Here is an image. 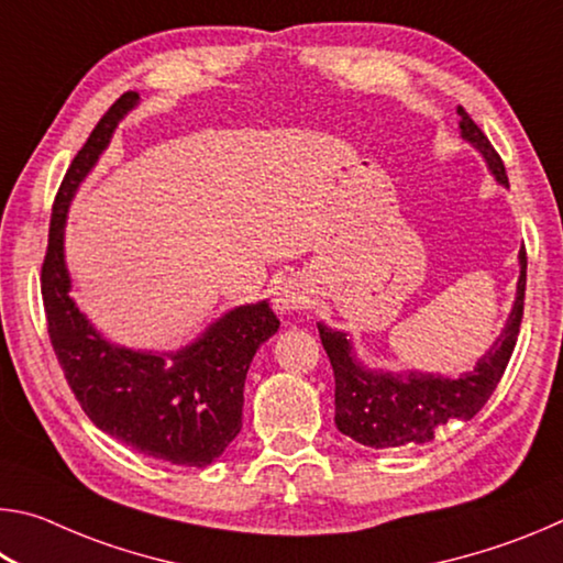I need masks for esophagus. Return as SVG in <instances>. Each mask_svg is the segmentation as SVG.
<instances>
[{
	"instance_id": "obj_1",
	"label": "esophagus",
	"mask_w": 563,
	"mask_h": 563,
	"mask_svg": "<svg viewBox=\"0 0 563 563\" xmlns=\"http://www.w3.org/2000/svg\"><path fill=\"white\" fill-rule=\"evenodd\" d=\"M305 302H308V298H305L302 288L295 280L283 283L280 288L275 290V298H273V305H275V310H278V312L302 310Z\"/></svg>"
}]
</instances>
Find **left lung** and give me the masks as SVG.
I'll return each mask as SVG.
<instances>
[{
    "label": "left lung",
    "mask_w": 563,
    "mask_h": 563,
    "mask_svg": "<svg viewBox=\"0 0 563 563\" xmlns=\"http://www.w3.org/2000/svg\"><path fill=\"white\" fill-rule=\"evenodd\" d=\"M462 121L464 139L482 151L489 168L501 184H509L501 156L494 151L484 131L462 107L456 109ZM521 275L517 288V302L507 320L501 338L479 360L474 373L460 379H446L422 373L409 375H383L369 373L360 365L350 352V342L342 332L318 325L322 347H325L332 373H335V424L342 434L352 440L389 450L402 444L432 442L434 434L446 424L472 419L487 405L499 379L507 369L514 345H517L521 318H523V292H527V251L519 253Z\"/></svg>",
    "instance_id": "1"
}]
</instances>
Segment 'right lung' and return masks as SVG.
I'll use <instances>...</instances> for the list:
<instances>
[{"label": "right lung", "mask_w": 563, "mask_h": 563, "mask_svg": "<svg viewBox=\"0 0 563 563\" xmlns=\"http://www.w3.org/2000/svg\"><path fill=\"white\" fill-rule=\"evenodd\" d=\"M136 99V91H126L111 103L54 198L40 278L46 332L74 397L99 430L146 456L208 466L241 432L247 367L261 342L280 328L268 302L231 310L201 340L166 360L109 345L69 298L62 251L66 206Z\"/></svg>", "instance_id": "1"}]
</instances>
